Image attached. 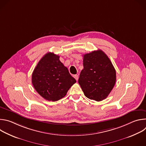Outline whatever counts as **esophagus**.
<instances>
[{
	"mask_svg": "<svg viewBox=\"0 0 146 146\" xmlns=\"http://www.w3.org/2000/svg\"><path fill=\"white\" fill-rule=\"evenodd\" d=\"M74 78L77 81L78 80V77H79V76L78 75V74H76V75H74Z\"/></svg>",
	"mask_w": 146,
	"mask_h": 146,
	"instance_id": "1",
	"label": "esophagus"
}]
</instances>
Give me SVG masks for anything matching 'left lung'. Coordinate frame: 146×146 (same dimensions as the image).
Returning <instances> with one entry per match:
<instances>
[{
	"label": "left lung",
	"instance_id": "left-lung-1",
	"mask_svg": "<svg viewBox=\"0 0 146 146\" xmlns=\"http://www.w3.org/2000/svg\"><path fill=\"white\" fill-rule=\"evenodd\" d=\"M83 69L78 83L85 96L97 102L106 99L116 81L115 70L107 55L100 50L83 55Z\"/></svg>",
	"mask_w": 146,
	"mask_h": 146
}]
</instances>
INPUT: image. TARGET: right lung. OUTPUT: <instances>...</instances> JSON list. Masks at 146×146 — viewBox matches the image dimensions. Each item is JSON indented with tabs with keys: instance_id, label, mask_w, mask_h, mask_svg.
<instances>
[{
	"instance_id": "add662e5",
	"label": "right lung",
	"mask_w": 146,
	"mask_h": 146,
	"mask_svg": "<svg viewBox=\"0 0 146 146\" xmlns=\"http://www.w3.org/2000/svg\"><path fill=\"white\" fill-rule=\"evenodd\" d=\"M76 82L68 69L59 60V56L52 52L47 53L35 68L32 84L46 100L57 101L64 98Z\"/></svg>"
}]
</instances>
